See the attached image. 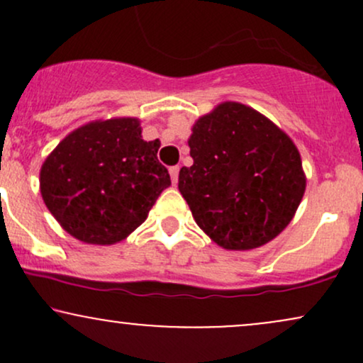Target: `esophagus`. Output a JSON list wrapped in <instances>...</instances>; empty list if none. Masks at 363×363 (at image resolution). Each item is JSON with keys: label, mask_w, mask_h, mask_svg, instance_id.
<instances>
[{"label": "esophagus", "mask_w": 363, "mask_h": 363, "mask_svg": "<svg viewBox=\"0 0 363 363\" xmlns=\"http://www.w3.org/2000/svg\"><path fill=\"white\" fill-rule=\"evenodd\" d=\"M179 170H181V167H179V165H176V167H170V169H169L170 179H172L174 184H177V181H179Z\"/></svg>", "instance_id": "34e87169"}]
</instances>
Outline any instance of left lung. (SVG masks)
<instances>
[{"label":"left lung","instance_id":"obj_1","mask_svg":"<svg viewBox=\"0 0 363 363\" xmlns=\"http://www.w3.org/2000/svg\"><path fill=\"white\" fill-rule=\"evenodd\" d=\"M187 143L194 164L179 172V191L213 242L249 251L285 230L307 181L283 129L252 107L222 102L196 121Z\"/></svg>","mask_w":363,"mask_h":363}]
</instances>
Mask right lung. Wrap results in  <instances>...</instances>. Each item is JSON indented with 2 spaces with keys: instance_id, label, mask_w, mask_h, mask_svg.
Wrapping results in <instances>:
<instances>
[{
  "instance_id": "add662e5",
  "label": "right lung",
  "mask_w": 363,
  "mask_h": 363,
  "mask_svg": "<svg viewBox=\"0 0 363 363\" xmlns=\"http://www.w3.org/2000/svg\"><path fill=\"white\" fill-rule=\"evenodd\" d=\"M160 141H145L138 118L83 124L40 167V194L57 223L86 244L121 242L147 220L170 186Z\"/></svg>"
}]
</instances>
